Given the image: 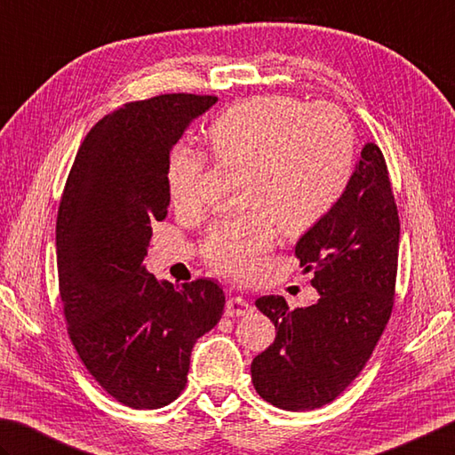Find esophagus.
<instances>
[{
	"mask_svg": "<svg viewBox=\"0 0 455 455\" xmlns=\"http://www.w3.org/2000/svg\"><path fill=\"white\" fill-rule=\"evenodd\" d=\"M253 307L245 301L243 297H229L226 303V315L228 316H243L251 313Z\"/></svg>",
	"mask_w": 455,
	"mask_h": 455,
	"instance_id": "1",
	"label": "esophagus"
}]
</instances>
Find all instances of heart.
Returning a JSON list of instances; mask_svg holds the SVG:
<instances>
[{
    "label": "heart",
    "mask_w": 455,
    "mask_h": 455,
    "mask_svg": "<svg viewBox=\"0 0 455 455\" xmlns=\"http://www.w3.org/2000/svg\"><path fill=\"white\" fill-rule=\"evenodd\" d=\"M208 142L220 160L247 166L243 198L250 213L218 221L204 243L205 259L229 277L247 279L275 245L279 228L297 235L327 216L345 192L355 164L348 118L331 105L257 94L213 118ZM200 152L170 154L166 186L172 204L194 205L204 174Z\"/></svg>",
    "instance_id": "1"
}]
</instances>
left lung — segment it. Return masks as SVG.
I'll list each match as a JSON object with an SVG mask.
<instances>
[{
  "mask_svg": "<svg viewBox=\"0 0 455 455\" xmlns=\"http://www.w3.org/2000/svg\"><path fill=\"white\" fill-rule=\"evenodd\" d=\"M398 245L387 162L368 142L339 202L295 245L319 299L295 311L279 295L255 301L277 331L251 363L263 400L291 412L321 408L356 379L390 319Z\"/></svg>",
  "mask_w": 455,
  "mask_h": 455,
  "instance_id": "1",
  "label": "left lung"
}]
</instances>
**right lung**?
Wrapping results in <instances>:
<instances>
[{"label":"right lung","mask_w":455,"mask_h":455,"mask_svg":"<svg viewBox=\"0 0 455 455\" xmlns=\"http://www.w3.org/2000/svg\"><path fill=\"white\" fill-rule=\"evenodd\" d=\"M216 97L162 94L113 110L83 140L57 216V271L68 337L87 371L131 408L184 390L192 348L216 327L226 295L148 273L152 224L168 213L170 148Z\"/></svg>","instance_id":"obj_1"}]
</instances>
